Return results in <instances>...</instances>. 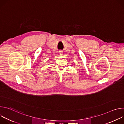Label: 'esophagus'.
Returning <instances> with one entry per match:
<instances>
[{
    "label": "esophagus",
    "instance_id": "1",
    "mask_svg": "<svg viewBox=\"0 0 124 124\" xmlns=\"http://www.w3.org/2000/svg\"><path fill=\"white\" fill-rule=\"evenodd\" d=\"M59 54H60V55H63V51H62V50H60V51H59Z\"/></svg>",
    "mask_w": 124,
    "mask_h": 124
}]
</instances>
